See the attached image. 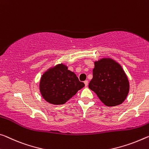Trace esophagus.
<instances>
[{
	"mask_svg": "<svg viewBox=\"0 0 149 149\" xmlns=\"http://www.w3.org/2000/svg\"><path fill=\"white\" fill-rule=\"evenodd\" d=\"M84 84H85V86H86V87H87V85H88V81H87V80L84 81Z\"/></svg>",
	"mask_w": 149,
	"mask_h": 149,
	"instance_id": "obj_1",
	"label": "esophagus"
}]
</instances>
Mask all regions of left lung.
I'll use <instances>...</instances> for the list:
<instances>
[{"label": "left lung", "instance_id": "8db88e82", "mask_svg": "<svg viewBox=\"0 0 149 149\" xmlns=\"http://www.w3.org/2000/svg\"><path fill=\"white\" fill-rule=\"evenodd\" d=\"M94 63L89 88L105 105L113 107L121 104L129 91V80L121 66L110 58L101 59Z\"/></svg>", "mask_w": 149, "mask_h": 149}]
</instances>
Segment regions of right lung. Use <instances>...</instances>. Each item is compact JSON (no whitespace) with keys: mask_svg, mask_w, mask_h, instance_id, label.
I'll list each match as a JSON object with an SVG mask.
<instances>
[{"mask_svg":"<svg viewBox=\"0 0 149 149\" xmlns=\"http://www.w3.org/2000/svg\"><path fill=\"white\" fill-rule=\"evenodd\" d=\"M84 86L76 75L63 63L47 70L40 81L42 96L54 105L64 104Z\"/></svg>","mask_w":149,"mask_h":149,"instance_id":"obj_1","label":"right lung"}]
</instances>
